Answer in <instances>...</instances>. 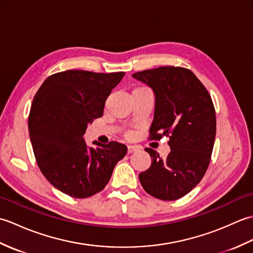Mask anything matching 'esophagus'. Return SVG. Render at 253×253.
Wrapping results in <instances>:
<instances>
[{
    "label": "esophagus",
    "instance_id": "34e87169",
    "mask_svg": "<svg viewBox=\"0 0 253 253\" xmlns=\"http://www.w3.org/2000/svg\"><path fill=\"white\" fill-rule=\"evenodd\" d=\"M128 153H133V152H136V151H138L139 150V148L138 147H136V146H128Z\"/></svg>",
    "mask_w": 253,
    "mask_h": 253
}]
</instances>
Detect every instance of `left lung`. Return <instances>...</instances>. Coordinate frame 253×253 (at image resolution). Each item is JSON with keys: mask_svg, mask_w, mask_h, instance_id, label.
I'll return each mask as SVG.
<instances>
[{"mask_svg": "<svg viewBox=\"0 0 253 253\" xmlns=\"http://www.w3.org/2000/svg\"><path fill=\"white\" fill-rule=\"evenodd\" d=\"M155 94L150 127L151 140L169 137L166 159L151 148V166L139 174L143 189L160 200L173 201L192 190L209 168L216 133L215 110L211 96L191 71L162 66L132 75Z\"/></svg>", "mask_w": 253, "mask_h": 253, "instance_id": "8db88e82", "label": "left lung"}]
</instances>
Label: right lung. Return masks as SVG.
Segmentation results:
<instances>
[{"label":"right lung","instance_id":"obj_1","mask_svg":"<svg viewBox=\"0 0 253 253\" xmlns=\"http://www.w3.org/2000/svg\"><path fill=\"white\" fill-rule=\"evenodd\" d=\"M124 72L102 74L66 71L47 77L36 93L28 118L37 164L51 185L83 199L100 192L109 182L125 144L111 141L88 148V124L103 115L104 104Z\"/></svg>","mask_w":253,"mask_h":253}]
</instances>
